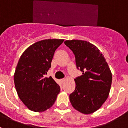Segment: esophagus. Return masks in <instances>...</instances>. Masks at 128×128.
<instances>
[{
  "label": "esophagus",
  "mask_w": 128,
  "mask_h": 128,
  "mask_svg": "<svg viewBox=\"0 0 128 128\" xmlns=\"http://www.w3.org/2000/svg\"><path fill=\"white\" fill-rule=\"evenodd\" d=\"M65 81V79H61V80H60V82H63Z\"/></svg>",
  "instance_id": "esophagus-1"
}]
</instances>
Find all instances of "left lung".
I'll use <instances>...</instances> for the list:
<instances>
[{"instance_id":"obj_1","label":"left lung","mask_w":128,"mask_h":128,"mask_svg":"<svg viewBox=\"0 0 128 128\" xmlns=\"http://www.w3.org/2000/svg\"><path fill=\"white\" fill-rule=\"evenodd\" d=\"M82 75L74 79L76 88L69 96L72 106L84 114L95 112L108 98L112 74L106 59L94 45L84 40H66Z\"/></svg>"}]
</instances>
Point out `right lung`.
<instances>
[{
    "instance_id": "obj_1",
    "label": "right lung",
    "mask_w": 128,
    "mask_h": 128,
    "mask_svg": "<svg viewBox=\"0 0 128 128\" xmlns=\"http://www.w3.org/2000/svg\"><path fill=\"white\" fill-rule=\"evenodd\" d=\"M63 39H48L29 46L21 55L14 74L20 99L35 112L47 110L54 104L60 87L51 76L46 78L56 48Z\"/></svg>"
}]
</instances>
